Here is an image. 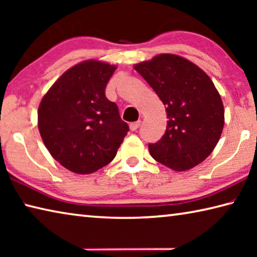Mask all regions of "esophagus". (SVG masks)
I'll return each mask as SVG.
<instances>
[{
    "label": "esophagus",
    "mask_w": 257,
    "mask_h": 257,
    "mask_svg": "<svg viewBox=\"0 0 257 257\" xmlns=\"http://www.w3.org/2000/svg\"><path fill=\"white\" fill-rule=\"evenodd\" d=\"M139 125H141V121H136V122L130 123V130H132V132H136L139 128Z\"/></svg>",
    "instance_id": "obj_1"
}]
</instances>
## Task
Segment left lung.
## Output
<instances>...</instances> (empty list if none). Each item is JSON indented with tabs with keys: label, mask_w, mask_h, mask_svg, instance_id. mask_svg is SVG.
<instances>
[{
	"label": "left lung",
	"mask_w": 257,
	"mask_h": 257,
	"mask_svg": "<svg viewBox=\"0 0 257 257\" xmlns=\"http://www.w3.org/2000/svg\"><path fill=\"white\" fill-rule=\"evenodd\" d=\"M167 111L163 137L149 144L152 158L176 171L203 162L214 150L224 124L222 99L202 69L181 56L160 54L135 66Z\"/></svg>",
	"instance_id": "8db88e82"
}]
</instances>
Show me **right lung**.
Here are the masks:
<instances>
[{"label":"right lung","mask_w":257,"mask_h":257,"mask_svg":"<svg viewBox=\"0 0 257 257\" xmlns=\"http://www.w3.org/2000/svg\"><path fill=\"white\" fill-rule=\"evenodd\" d=\"M114 66L89 60L67 70L43 97L38 129L51 155L75 173L105 167L129 132L115 103L105 96Z\"/></svg>","instance_id":"1"}]
</instances>
